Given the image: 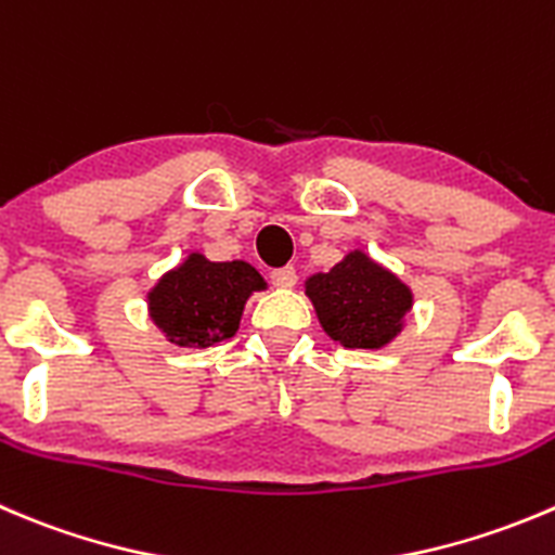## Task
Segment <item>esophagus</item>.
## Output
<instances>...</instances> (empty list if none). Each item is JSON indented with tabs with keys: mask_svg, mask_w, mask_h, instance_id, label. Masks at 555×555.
I'll return each instance as SVG.
<instances>
[{
	"mask_svg": "<svg viewBox=\"0 0 555 555\" xmlns=\"http://www.w3.org/2000/svg\"><path fill=\"white\" fill-rule=\"evenodd\" d=\"M271 282L276 284V287H293V284L298 282V273H295L293 266L276 268V271H271Z\"/></svg>",
	"mask_w": 555,
	"mask_h": 555,
	"instance_id": "esophagus-1",
	"label": "esophagus"
}]
</instances>
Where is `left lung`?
<instances>
[{
    "mask_svg": "<svg viewBox=\"0 0 555 555\" xmlns=\"http://www.w3.org/2000/svg\"><path fill=\"white\" fill-rule=\"evenodd\" d=\"M306 295L333 341L349 349H379L401 331L412 293L390 271L352 251L327 273L306 282Z\"/></svg>",
    "mask_w": 555,
    "mask_h": 555,
    "instance_id": "1",
    "label": "left lung"
}]
</instances>
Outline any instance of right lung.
Listing matches in <instances>:
<instances>
[{
  "instance_id": "obj_1",
  "label": "right lung",
  "mask_w": 555,
  "mask_h": 555,
  "mask_svg": "<svg viewBox=\"0 0 555 555\" xmlns=\"http://www.w3.org/2000/svg\"><path fill=\"white\" fill-rule=\"evenodd\" d=\"M266 287L249 262H211L192 255L149 293L152 317L179 347H214L238 331L241 311Z\"/></svg>"
}]
</instances>
